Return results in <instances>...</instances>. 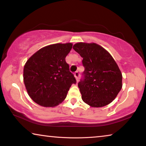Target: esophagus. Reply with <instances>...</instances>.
I'll list each match as a JSON object with an SVG mask.
<instances>
[{
	"mask_svg": "<svg viewBox=\"0 0 146 146\" xmlns=\"http://www.w3.org/2000/svg\"><path fill=\"white\" fill-rule=\"evenodd\" d=\"M74 75H75V77L76 78V80H77V81H79V77L80 75L79 73L78 72V71H76V72L74 73Z\"/></svg>",
	"mask_w": 146,
	"mask_h": 146,
	"instance_id": "34e87169",
	"label": "esophagus"
}]
</instances>
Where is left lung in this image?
<instances>
[{
  "label": "left lung",
  "mask_w": 146,
  "mask_h": 146,
  "mask_svg": "<svg viewBox=\"0 0 146 146\" xmlns=\"http://www.w3.org/2000/svg\"><path fill=\"white\" fill-rule=\"evenodd\" d=\"M73 48L83 58L84 71L78 83L82 100L94 108L110 104L122 88V74L113 58L96 43L79 42Z\"/></svg>",
  "instance_id": "obj_1"
}]
</instances>
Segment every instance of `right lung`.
<instances>
[{
  "label": "right lung",
  "instance_id": "right-lung-1",
  "mask_svg": "<svg viewBox=\"0 0 146 146\" xmlns=\"http://www.w3.org/2000/svg\"><path fill=\"white\" fill-rule=\"evenodd\" d=\"M71 43L47 46L35 53L23 69V80L29 96L44 107H54L66 99L73 84L66 57L72 48Z\"/></svg>",
  "mask_w": 146,
  "mask_h": 146
}]
</instances>
